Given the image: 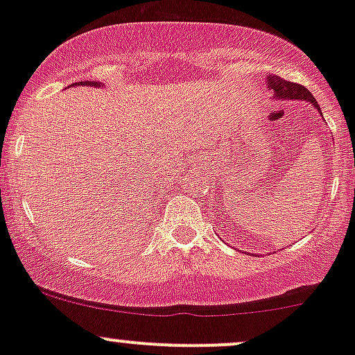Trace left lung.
<instances>
[{"label": "left lung", "mask_w": 355, "mask_h": 355, "mask_svg": "<svg viewBox=\"0 0 355 355\" xmlns=\"http://www.w3.org/2000/svg\"><path fill=\"white\" fill-rule=\"evenodd\" d=\"M268 87L270 89V96L272 100L277 101H308L311 106H315L316 112L322 115L318 103L313 98V94L306 89L304 86L295 85V83L284 81V79L277 78V76H270L268 78ZM323 118V115H322Z\"/></svg>", "instance_id": "obj_1"}]
</instances>
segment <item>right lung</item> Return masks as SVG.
<instances>
[{
  "label": "right lung",
  "instance_id": "add662e5",
  "mask_svg": "<svg viewBox=\"0 0 355 355\" xmlns=\"http://www.w3.org/2000/svg\"><path fill=\"white\" fill-rule=\"evenodd\" d=\"M72 86H94V87H103L101 83H94V81H81V83H76Z\"/></svg>",
  "mask_w": 355,
  "mask_h": 355
}]
</instances>
